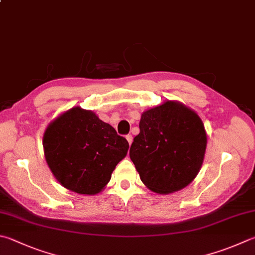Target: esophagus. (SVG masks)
I'll list each match as a JSON object with an SVG mask.
<instances>
[{
  "instance_id": "34e87169",
  "label": "esophagus",
  "mask_w": 255,
  "mask_h": 255,
  "mask_svg": "<svg viewBox=\"0 0 255 255\" xmlns=\"http://www.w3.org/2000/svg\"><path fill=\"white\" fill-rule=\"evenodd\" d=\"M126 137H127V140H128V142L129 145H131V144H132V141H133V137H132L131 134H128V135H127Z\"/></svg>"
}]
</instances>
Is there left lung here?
Here are the masks:
<instances>
[{"instance_id":"obj_1","label":"left lung","mask_w":255,"mask_h":255,"mask_svg":"<svg viewBox=\"0 0 255 255\" xmlns=\"http://www.w3.org/2000/svg\"><path fill=\"white\" fill-rule=\"evenodd\" d=\"M129 157L141 181L151 191L169 194L195 179L202 166L206 132L193 110L175 101L146 110Z\"/></svg>"}]
</instances>
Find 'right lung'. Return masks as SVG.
<instances>
[{"label":"right lung","instance_id":"add662e5","mask_svg":"<svg viewBox=\"0 0 255 255\" xmlns=\"http://www.w3.org/2000/svg\"><path fill=\"white\" fill-rule=\"evenodd\" d=\"M43 147L47 165L61 185L94 195L111 180L128 143L97 114L74 107L47 126Z\"/></svg>","mask_w":255,"mask_h":255}]
</instances>
